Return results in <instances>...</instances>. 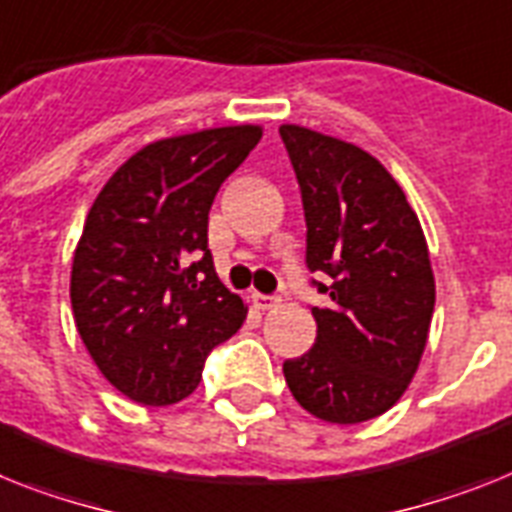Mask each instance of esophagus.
Returning a JSON list of instances; mask_svg holds the SVG:
<instances>
[{"instance_id":"esophagus-1","label":"esophagus","mask_w":512,"mask_h":512,"mask_svg":"<svg viewBox=\"0 0 512 512\" xmlns=\"http://www.w3.org/2000/svg\"><path fill=\"white\" fill-rule=\"evenodd\" d=\"M251 301H253V308H259V311H269V308H274V306H277V303H280V298H274V295L253 293Z\"/></svg>"}]
</instances>
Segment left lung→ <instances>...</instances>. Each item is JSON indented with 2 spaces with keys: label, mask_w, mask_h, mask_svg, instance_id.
<instances>
[{
  "label": "left lung",
  "mask_w": 512,
  "mask_h": 512,
  "mask_svg": "<svg viewBox=\"0 0 512 512\" xmlns=\"http://www.w3.org/2000/svg\"><path fill=\"white\" fill-rule=\"evenodd\" d=\"M306 211V264L329 274L314 348L285 361V382L311 416L361 424L403 398L434 314L424 230L398 180L353 143L280 125Z\"/></svg>",
  "instance_id": "obj_1"
}]
</instances>
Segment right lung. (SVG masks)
I'll list each match as a JSON object with an SVG mask.
<instances>
[{
    "label": "right lung",
    "instance_id": "obj_1",
    "mask_svg": "<svg viewBox=\"0 0 512 512\" xmlns=\"http://www.w3.org/2000/svg\"><path fill=\"white\" fill-rule=\"evenodd\" d=\"M261 125L162 138L135 151L88 211L70 274L75 327L114 390L172 405L201 382L209 350L246 322L206 246L219 185Z\"/></svg>",
    "mask_w": 512,
    "mask_h": 512
}]
</instances>
